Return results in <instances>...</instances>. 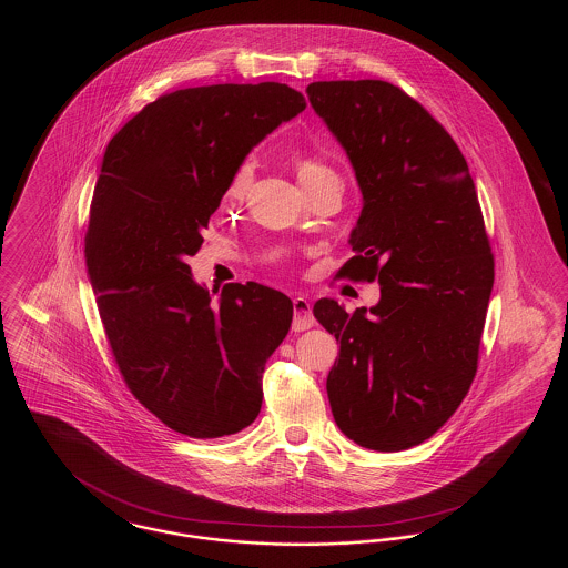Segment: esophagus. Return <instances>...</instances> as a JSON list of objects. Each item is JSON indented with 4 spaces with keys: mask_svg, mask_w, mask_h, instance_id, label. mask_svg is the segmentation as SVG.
I'll return each mask as SVG.
<instances>
[{
    "mask_svg": "<svg viewBox=\"0 0 568 568\" xmlns=\"http://www.w3.org/2000/svg\"><path fill=\"white\" fill-rule=\"evenodd\" d=\"M315 325V317L311 311V304L306 297H294V322H292V329L294 332H304L308 327Z\"/></svg>",
    "mask_w": 568,
    "mask_h": 568,
    "instance_id": "obj_1",
    "label": "esophagus"
}]
</instances>
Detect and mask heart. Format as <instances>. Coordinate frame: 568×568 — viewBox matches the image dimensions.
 <instances>
[{
	"label": "heart",
	"instance_id": "heart-1",
	"mask_svg": "<svg viewBox=\"0 0 568 568\" xmlns=\"http://www.w3.org/2000/svg\"><path fill=\"white\" fill-rule=\"evenodd\" d=\"M324 172H329V170L320 162H313V160H306V162L297 165V179H306V176H315V174H324ZM251 181H253V162L246 160L234 170V174L230 179V185H227V197L230 200H241L246 190L251 187Z\"/></svg>",
	"mask_w": 568,
	"mask_h": 568
}]
</instances>
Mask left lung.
<instances>
[{
    "label": "left lung",
    "instance_id": "left-lung-1",
    "mask_svg": "<svg viewBox=\"0 0 568 568\" xmlns=\"http://www.w3.org/2000/svg\"><path fill=\"white\" fill-rule=\"evenodd\" d=\"M308 102L345 149L362 213L341 276L381 300L313 315L341 343L327 375L334 422L357 445L400 452L430 438L475 373L494 257L466 160L428 110L385 81H322Z\"/></svg>",
    "mask_w": 568,
    "mask_h": 568
}]
</instances>
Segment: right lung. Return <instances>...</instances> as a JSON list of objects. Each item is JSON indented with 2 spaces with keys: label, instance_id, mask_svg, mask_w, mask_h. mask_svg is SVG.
<instances>
[{
  "label": "right lung",
  "instance_id": "add662e5",
  "mask_svg": "<svg viewBox=\"0 0 568 568\" xmlns=\"http://www.w3.org/2000/svg\"><path fill=\"white\" fill-rule=\"evenodd\" d=\"M306 109L281 82L211 84L162 95L106 146L84 260L119 371L174 433H241L262 408V375L290 332L292 300L260 283L221 296L187 257L253 146Z\"/></svg>",
  "mask_w": 568,
  "mask_h": 568
}]
</instances>
